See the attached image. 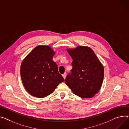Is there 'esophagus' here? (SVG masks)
<instances>
[{"label": "esophagus", "instance_id": "obj_1", "mask_svg": "<svg viewBox=\"0 0 129 129\" xmlns=\"http://www.w3.org/2000/svg\"><path fill=\"white\" fill-rule=\"evenodd\" d=\"M62 76H63V77L64 79H65L66 78V73H64Z\"/></svg>", "mask_w": 129, "mask_h": 129}]
</instances>
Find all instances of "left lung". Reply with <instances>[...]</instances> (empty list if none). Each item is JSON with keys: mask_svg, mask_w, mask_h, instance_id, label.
<instances>
[{"mask_svg": "<svg viewBox=\"0 0 129 129\" xmlns=\"http://www.w3.org/2000/svg\"><path fill=\"white\" fill-rule=\"evenodd\" d=\"M73 59V68L65 83L72 91L82 99L93 97L100 91L103 81L104 70L94 51L87 46L67 49Z\"/></svg>", "mask_w": 129, "mask_h": 129, "instance_id": "8db88e82", "label": "left lung"}]
</instances>
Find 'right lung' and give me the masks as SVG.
<instances>
[{"instance_id":"obj_1","label":"right lung","mask_w":129,"mask_h":129,"mask_svg":"<svg viewBox=\"0 0 129 129\" xmlns=\"http://www.w3.org/2000/svg\"><path fill=\"white\" fill-rule=\"evenodd\" d=\"M55 52L49 46H38L25 57L20 73L25 89L31 95L43 98L64 81L52 58Z\"/></svg>"}]
</instances>
